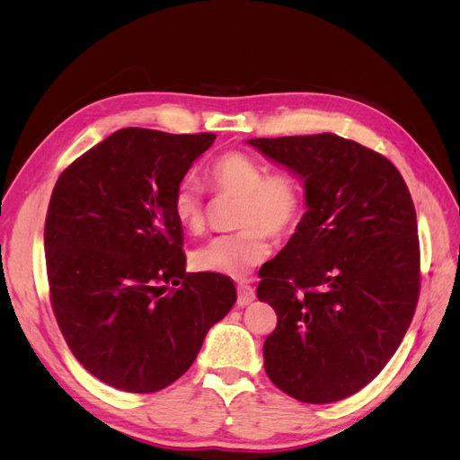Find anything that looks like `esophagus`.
I'll list each match as a JSON object with an SVG mask.
<instances>
[{"label": "esophagus", "instance_id": "esophagus-1", "mask_svg": "<svg viewBox=\"0 0 460 460\" xmlns=\"http://www.w3.org/2000/svg\"><path fill=\"white\" fill-rule=\"evenodd\" d=\"M255 299V289L252 286H247L245 282L238 284V307H245Z\"/></svg>", "mask_w": 460, "mask_h": 460}]
</instances>
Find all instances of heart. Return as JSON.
<instances>
[{"label": "heart", "instance_id": "b5f03b06", "mask_svg": "<svg viewBox=\"0 0 460 460\" xmlns=\"http://www.w3.org/2000/svg\"><path fill=\"white\" fill-rule=\"evenodd\" d=\"M207 180L218 193L242 199L235 225L242 230L215 235L193 252V267L230 278H242L270 253L269 234L282 238L297 226L305 191L296 172L267 166L243 151H228L207 169ZM172 213L190 232H199L205 222L203 193L193 178H182L172 193Z\"/></svg>", "mask_w": 460, "mask_h": 460}]
</instances>
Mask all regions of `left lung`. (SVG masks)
Instances as JSON below:
<instances>
[{"instance_id": "left-lung-1", "label": "left lung", "mask_w": 460, "mask_h": 460, "mask_svg": "<svg viewBox=\"0 0 460 460\" xmlns=\"http://www.w3.org/2000/svg\"><path fill=\"white\" fill-rule=\"evenodd\" d=\"M305 182L307 213L259 270L278 314L264 370L284 394L324 405L357 394L405 338L420 294L411 191L395 164L336 134L255 137Z\"/></svg>"}]
</instances>
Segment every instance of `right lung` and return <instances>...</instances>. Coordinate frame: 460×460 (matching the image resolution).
I'll return each instance as SVG.
<instances>
[{"label":"right lung","instance_id":"1","mask_svg":"<svg viewBox=\"0 0 460 460\" xmlns=\"http://www.w3.org/2000/svg\"><path fill=\"white\" fill-rule=\"evenodd\" d=\"M215 137L122 128L53 188L44 228L51 309L78 363L120 392L176 382L235 303L232 278L186 272L171 203Z\"/></svg>","mask_w":460,"mask_h":460}]
</instances>
